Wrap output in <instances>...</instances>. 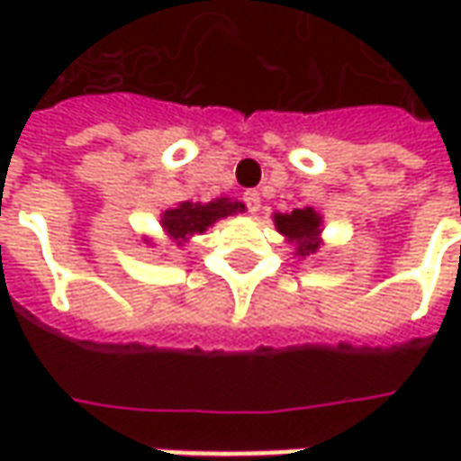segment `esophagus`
Returning a JSON list of instances; mask_svg holds the SVG:
<instances>
[{"mask_svg": "<svg viewBox=\"0 0 461 461\" xmlns=\"http://www.w3.org/2000/svg\"><path fill=\"white\" fill-rule=\"evenodd\" d=\"M243 204H246V210H249L251 215H257L258 210H261V200H258L257 192H246V194H243Z\"/></svg>", "mask_w": 461, "mask_h": 461, "instance_id": "1", "label": "esophagus"}]
</instances>
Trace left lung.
I'll return each mask as SVG.
<instances>
[{"instance_id":"obj_1","label":"left lung","mask_w":461,"mask_h":461,"mask_svg":"<svg viewBox=\"0 0 461 461\" xmlns=\"http://www.w3.org/2000/svg\"><path fill=\"white\" fill-rule=\"evenodd\" d=\"M276 222V230L279 233H285V236H290L300 243V249H297V254L300 257H308V254H315V249H318V233H321V215L315 212V210H293V212H279L275 215Z\"/></svg>"}]
</instances>
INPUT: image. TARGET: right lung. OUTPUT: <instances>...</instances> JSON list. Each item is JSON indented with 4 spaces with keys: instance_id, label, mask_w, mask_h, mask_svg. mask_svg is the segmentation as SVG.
<instances>
[{
    "instance_id": "right-lung-1",
    "label": "right lung",
    "mask_w": 461,
    "mask_h": 461,
    "mask_svg": "<svg viewBox=\"0 0 461 461\" xmlns=\"http://www.w3.org/2000/svg\"><path fill=\"white\" fill-rule=\"evenodd\" d=\"M236 210H243L240 203H230V200H215L210 204H194V203H182L174 210H167L164 212V228L171 239H186L192 233H203L207 230V225L218 221V218H225Z\"/></svg>"
}]
</instances>
